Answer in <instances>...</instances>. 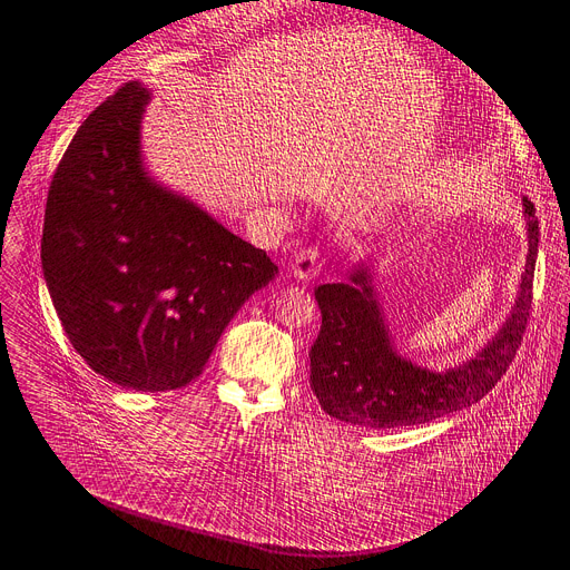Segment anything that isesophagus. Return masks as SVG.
Masks as SVG:
<instances>
[{
  "label": "esophagus",
  "instance_id": "34e87169",
  "mask_svg": "<svg viewBox=\"0 0 570 570\" xmlns=\"http://www.w3.org/2000/svg\"><path fill=\"white\" fill-rule=\"evenodd\" d=\"M320 271V248L317 246H308V248H299L294 253L292 262H289V274L299 281H311Z\"/></svg>",
  "mask_w": 570,
  "mask_h": 570
}]
</instances>
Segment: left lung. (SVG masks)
Listing matches in <instances>:
<instances>
[{
    "instance_id": "8db88e82",
    "label": "left lung",
    "mask_w": 570,
    "mask_h": 570,
    "mask_svg": "<svg viewBox=\"0 0 570 570\" xmlns=\"http://www.w3.org/2000/svg\"><path fill=\"white\" fill-rule=\"evenodd\" d=\"M529 255L518 302L499 334L466 364L436 373L403 360L392 345L368 268L347 283L315 287L322 327L311 345V390L322 411L341 422L371 429L424 424L478 403L512 364L527 332L538 257V218L524 197Z\"/></svg>"
}]
</instances>
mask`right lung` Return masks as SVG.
<instances>
[{"label":"right lung","mask_w":570,"mask_h":570,"mask_svg":"<svg viewBox=\"0 0 570 570\" xmlns=\"http://www.w3.org/2000/svg\"><path fill=\"white\" fill-rule=\"evenodd\" d=\"M137 80L78 127L50 180L41 264L86 364L120 387L178 390L278 266L144 169Z\"/></svg>","instance_id":"add662e5"}]
</instances>
